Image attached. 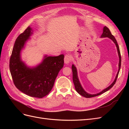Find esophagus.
<instances>
[{"label": "esophagus", "instance_id": "1", "mask_svg": "<svg viewBox=\"0 0 129 129\" xmlns=\"http://www.w3.org/2000/svg\"><path fill=\"white\" fill-rule=\"evenodd\" d=\"M72 60V56L69 55V54H67V55H66L64 56V63L66 64L69 63Z\"/></svg>", "mask_w": 129, "mask_h": 129}]
</instances>
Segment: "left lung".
Here are the masks:
<instances>
[{"mask_svg":"<svg viewBox=\"0 0 129 129\" xmlns=\"http://www.w3.org/2000/svg\"><path fill=\"white\" fill-rule=\"evenodd\" d=\"M101 38H110V39H111L114 42L115 44L117 49V51H118V55H119V68H118V71L117 72V75L116 76L115 79L114 80V81L113 82V83L109 86L108 88H107L106 89H104L103 91H102L101 92H100L99 93H96V94H94V95H91L89 94V93H87V92H85L84 89H83V88L82 87L80 83V81L79 80V79H78V76H77V70L76 67L74 66V64L72 65V71H73V82L74 84V85H75V88L76 91L79 93L80 95H81V96H82L84 97H86V98H90V97H95L97 96H99L100 95L102 94L104 92L107 91L108 90H109V89H111L114 85L115 84L117 79L118 76V74L120 71V66H121V56H120V50H119V48L118 45L117 44V42L115 38L114 37V36L111 34L110 30H109V29L108 28L107 26H104L103 28V32L101 36Z\"/></svg>","mask_w":129,"mask_h":129,"instance_id":"obj_1","label":"left lung"}]
</instances>
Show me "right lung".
I'll return each mask as SVG.
<instances>
[{
  "label": "right lung",
  "mask_w": 129,
  "mask_h": 129,
  "mask_svg": "<svg viewBox=\"0 0 129 129\" xmlns=\"http://www.w3.org/2000/svg\"><path fill=\"white\" fill-rule=\"evenodd\" d=\"M28 26L17 38L10 59V71L15 86L31 97L42 98L51 91L58 72L63 68L64 55L45 57L37 67L29 68L21 61L20 51L32 34Z\"/></svg>",
  "instance_id": "obj_1"
}]
</instances>
